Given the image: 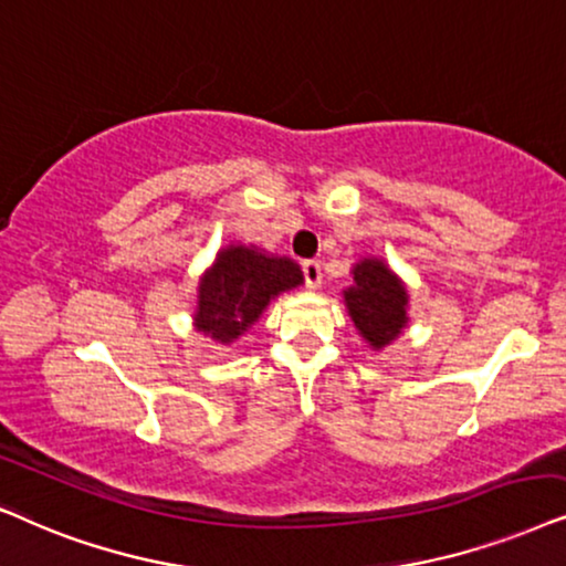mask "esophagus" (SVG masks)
<instances>
[{"instance_id":"obj_1","label":"esophagus","mask_w":566,"mask_h":566,"mask_svg":"<svg viewBox=\"0 0 566 566\" xmlns=\"http://www.w3.org/2000/svg\"><path fill=\"white\" fill-rule=\"evenodd\" d=\"M300 269H303V279L305 284L311 290H315L321 284V263L318 261H303L300 263Z\"/></svg>"}]
</instances>
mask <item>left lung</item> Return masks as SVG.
I'll return each instance as SVG.
<instances>
[{
	"label": "left lung",
	"mask_w": 566,
	"mask_h": 566,
	"mask_svg": "<svg viewBox=\"0 0 566 566\" xmlns=\"http://www.w3.org/2000/svg\"><path fill=\"white\" fill-rule=\"evenodd\" d=\"M354 326L375 349L394 342L406 326V290L382 261L354 266V287L344 292Z\"/></svg>",
	"instance_id": "obj_1"
}]
</instances>
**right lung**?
<instances>
[{
    "instance_id": "add662e5",
    "label": "right lung",
    "mask_w": 566,
    "mask_h": 566,
    "mask_svg": "<svg viewBox=\"0 0 566 566\" xmlns=\"http://www.w3.org/2000/svg\"><path fill=\"white\" fill-rule=\"evenodd\" d=\"M303 282L297 263L263 255L255 248L232 245L199 284L196 326L217 342L230 344L263 313L271 297Z\"/></svg>"
}]
</instances>
